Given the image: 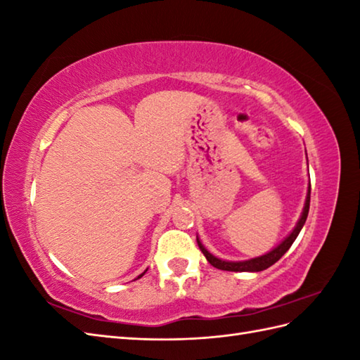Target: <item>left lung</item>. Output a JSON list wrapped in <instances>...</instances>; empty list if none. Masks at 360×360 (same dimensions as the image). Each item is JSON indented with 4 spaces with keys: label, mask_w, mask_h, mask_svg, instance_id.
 I'll list each match as a JSON object with an SVG mask.
<instances>
[{
    "label": "left lung",
    "mask_w": 360,
    "mask_h": 360,
    "mask_svg": "<svg viewBox=\"0 0 360 360\" xmlns=\"http://www.w3.org/2000/svg\"><path fill=\"white\" fill-rule=\"evenodd\" d=\"M309 200H311V184L308 186V195H307V201H304V207H303V212H302V217H300V219H298V223L295 224V227L292 229V232H290L286 236V238L278 244L277 248H274L271 252H267V254H264L262 257L250 258V259H246V262H226V259H221V258H217L215 255H212L210 252L202 246V243L200 241V238H198V236H196L198 246H200L204 257L207 258V262L213 267H217V269L232 271V272H259V271H264L269 266H272L274 263H277L278 259L289 250V248L292 246V243L295 241L298 233H300V231H302L304 221H307V218H308Z\"/></svg>",
    "instance_id": "8db88e82"
}]
</instances>
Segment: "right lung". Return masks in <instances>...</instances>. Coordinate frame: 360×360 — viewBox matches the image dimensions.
Instances as JSON below:
<instances>
[{"mask_svg":"<svg viewBox=\"0 0 360 360\" xmlns=\"http://www.w3.org/2000/svg\"><path fill=\"white\" fill-rule=\"evenodd\" d=\"M143 274H145V272H143ZM143 274H141V275H139V277H137V278H141V277H142V275H143Z\"/></svg>","mask_w":360,"mask_h":360,"instance_id":"obj_1","label":"right lung"}]
</instances>
